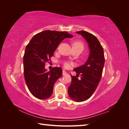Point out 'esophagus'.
I'll return each instance as SVG.
<instances>
[{
	"instance_id": "esophagus-1",
	"label": "esophagus",
	"mask_w": 129,
	"mask_h": 129,
	"mask_svg": "<svg viewBox=\"0 0 129 129\" xmlns=\"http://www.w3.org/2000/svg\"><path fill=\"white\" fill-rule=\"evenodd\" d=\"M66 74H67V72H65L64 71H63V72H62V75H66Z\"/></svg>"
}]
</instances>
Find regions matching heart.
<instances>
[{
    "label": "heart",
    "instance_id": "obj_1",
    "mask_svg": "<svg viewBox=\"0 0 129 129\" xmlns=\"http://www.w3.org/2000/svg\"><path fill=\"white\" fill-rule=\"evenodd\" d=\"M72 46H73V48H81L82 50L84 48V45L82 42L79 40H75L73 41ZM64 65L65 67H68L69 66V64L67 63V62H66V63H64Z\"/></svg>",
    "mask_w": 129,
    "mask_h": 129
}]
</instances>
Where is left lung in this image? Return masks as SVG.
I'll list each match as a JSON object with an SVG mask.
<instances>
[{
    "label": "left lung",
    "instance_id": "obj_1",
    "mask_svg": "<svg viewBox=\"0 0 129 129\" xmlns=\"http://www.w3.org/2000/svg\"><path fill=\"white\" fill-rule=\"evenodd\" d=\"M88 43L90 50L88 59L84 64L74 69L76 76L72 77V83L68 87L70 98L75 102H83L89 99L95 92L102 76L104 65V51L97 38L86 31L76 32ZM81 75V79L77 76Z\"/></svg>",
    "mask_w": 129,
    "mask_h": 129
}]
</instances>
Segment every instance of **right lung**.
<instances>
[{
  "label": "right lung",
  "instance_id": "1",
  "mask_svg": "<svg viewBox=\"0 0 129 129\" xmlns=\"http://www.w3.org/2000/svg\"><path fill=\"white\" fill-rule=\"evenodd\" d=\"M72 37L66 32L47 30L35 35L27 45L23 58L24 77L29 91L36 98L46 100L52 95L54 85L62 75V69L54 67L47 72L45 63L62 40Z\"/></svg>",
  "mask_w": 129,
  "mask_h": 129
}]
</instances>
